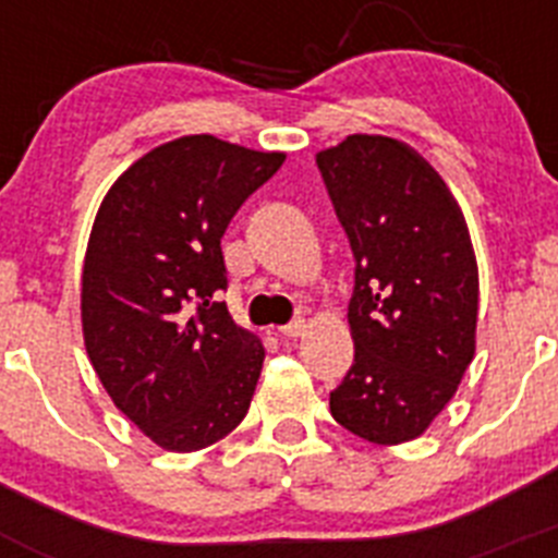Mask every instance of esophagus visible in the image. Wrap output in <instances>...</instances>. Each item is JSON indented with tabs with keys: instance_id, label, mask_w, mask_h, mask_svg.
<instances>
[{
	"instance_id": "esophagus-1",
	"label": "esophagus",
	"mask_w": 558,
	"mask_h": 558,
	"mask_svg": "<svg viewBox=\"0 0 558 558\" xmlns=\"http://www.w3.org/2000/svg\"><path fill=\"white\" fill-rule=\"evenodd\" d=\"M304 329H307L304 318H295V322L279 327V335H284V338H299V335H304Z\"/></svg>"
}]
</instances>
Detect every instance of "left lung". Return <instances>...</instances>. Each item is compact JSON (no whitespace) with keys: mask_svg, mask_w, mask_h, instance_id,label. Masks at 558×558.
<instances>
[{"mask_svg":"<svg viewBox=\"0 0 558 558\" xmlns=\"http://www.w3.org/2000/svg\"><path fill=\"white\" fill-rule=\"evenodd\" d=\"M315 161L354 254V363L329 411L354 436L402 445L445 411L475 354L470 229L405 142L354 133Z\"/></svg>","mask_w":558,"mask_h":558,"instance_id":"8db88e82","label":"left lung"}]
</instances>
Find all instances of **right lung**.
<instances>
[{"label": "right lung", "instance_id": "obj_1", "mask_svg": "<svg viewBox=\"0 0 558 558\" xmlns=\"http://www.w3.org/2000/svg\"><path fill=\"white\" fill-rule=\"evenodd\" d=\"M284 153L201 133L113 181L83 263L86 352L113 405L172 452L209 447L248 413L265 349L218 302L220 236Z\"/></svg>", "mask_w": 558, "mask_h": 558}]
</instances>
